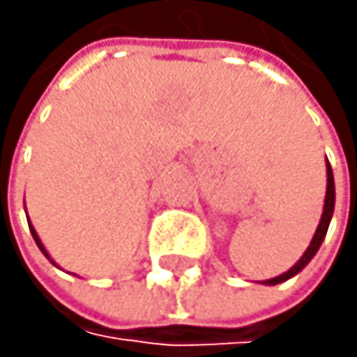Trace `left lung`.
I'll list each match as a JSON object with an SVG mask.
<instances>
[{
  "label": "left lung",
  "instance_id": "8db88e82",
  "mask_svg": "<svg viewBox=\"0 0 357 357\" xmlns=\"http://www.w3.org/2000/svg\"><path fill=\"white\" fill-rule=\"evenodd\" d=\"M332 212H334V175H332V167H330V162H328V190H326V203H324V216H321V220H319L317 231H314V238H312L310 246L306 248V252L302 255L300 261H298L289 272H284V274H280V276H276V278L266 280L268 284H278V282H282V280H287V278L296 276V274H298V272H300V270L310 261V259L314 257V252L319 250V246H321L324 238H326L328 225H330V218H332Z\"/></svg>",
  "mask_w": 357,
  "mask_h": 357
}]
</instances>
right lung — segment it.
<instances>
[{
    "mask_svg": "<svg viewBox=\"0 0 357 357\" xmlns=\"http://www.w3.org/2000/svg\"><path fill=\"white\" fill-rule=\"evenodd\" d=\"M29 231H31V236H33V240H36V244H38V248H40V250H43V252H45V255L49 257V252L45 250V246H43V242H40V240H38V236H36V231H33V227H31V225H29Z\"/></svg>",
    "mask_w": 357,
    "mask_h": 357,
    "instance_id": "1",
    "label": "right lung"
}]
</instances>
